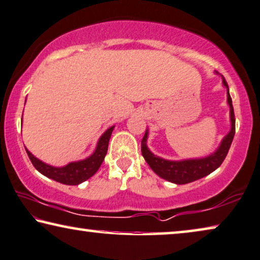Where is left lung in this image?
I'll return each mask as SVG.
<instances>
[{"mask_svg": "<svg viewBox=\"0 0 260 260\" xmlns=\"http://www.w3.org/2000/svg\"><path fill=\"white\" fill-rule=\"evenodd\" d=\"M222 83L228 89V104L230 106V120H231V129L225 135L221 140V144L217 148V151L212 153L211 155L205 156L200 159H186L179 160V161H173V160H166L153 154L147 147V138L148 131H146L141 140V153L144 156L146 162L148 164L149 167L152 168L153 172L159 175L160 178L165 179L167 181L173 182L177 185H184L188 182L196 181L198 179L206 177L212 172L217 170L221 165L224 159L228 155L229 149L231 147L233 137L236 133V119L235 112H233L232 99L230 96L229 86L226 80L222 76Z\"/></svg>", "mask_w": 260, "mask_h": 260, "instance_id": "obj_1", "label": "left lung"}]
</instances>
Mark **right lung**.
<instances>
[{
  "label": "right lung",
  "instance_id": "obj_1",
  "mask_svg": "<svg viewBox=\"0 0 260 260\" xmlns=\"http://www.w3.org/2000/svg\"><path fill=\"white\" fill-rule=\"evenodd\" d=\"M113 129H114V126L109 127L101 135V138L98 141L96 148H95L92 155L83 160H80V161L69 162L68 165L63 167H54L47 165V164L42 162L41 160L35 158L27 148H25V151H27V154L32 165L41 174L64 185H79L86 181L87 179L93 177L99 168H100L106 154H107L108 142L109 139H111Z\"/></svg>",
  "mask_w": 260,
  "mask_h": 260
}]
</instances>
